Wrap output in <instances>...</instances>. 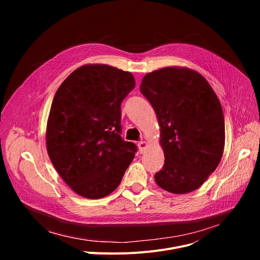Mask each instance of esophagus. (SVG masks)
Listing matches in <instances>:
<instances>
[{
	"instance_id": "34e87169",
	"label": "esophagus",
	"mask_w": 260,
	"mask_h": 260,
	"mask_svg": "<svg viewBox=\"0 0 260 260\" xmlns=\"http://www.w3.org/2000/svg\"><path fill=\"white\" fill-rule=\"evenodd\" d=\"M138 147H139V150H140V152H141V153H143V152L146 150V148H147V143H146L145 141L139 142V143H138Z\"/></svg>"
}]
</instances>
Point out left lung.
<instances>
[{"label":"left lung","instance_id":"obj_1","mask_svg":"<svg viewBox=\"0 0 260 260\" xmlns=\"http://www.w3.org/2000/svg\"><path fill=\"white\" fill-rule=\"evenodd\" d=\"M140 90L160 126L165 165L154 176L156 184L175 194L198 189L224 150V117L215 91L200 73L182 67L148 73Z\"/></svg>","mask_w":260,"mask_h":260}]
</instances>
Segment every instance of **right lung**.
Returning a JSON list of instances; mask_svg holds the SVG:
<instances>
[{
	"label": "right lung",
	"instance_id": "add662e5",
	"mask_svg": "<svg viewBox=\"0 0 260 260\" xmlns=\"http://www.w3.org/2000/svg\"><path fill=\"white\" fill-rule=\"evenodd\" d=\"M135 85L129 72L84 64L70 74L53 98L47 152L61 179L83 198L113 192L135 157L137 146L120 137V106Z\"/></svg>",
	"mask_w": 260,
	"mask_h": 260
}]
</instances>
